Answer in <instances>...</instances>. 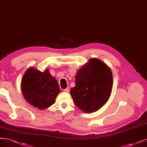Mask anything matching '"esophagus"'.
<instances>
[{"label":"esophagus","instance_id":"34e87169","mask_svg":"<svg viewBox=\"0 0 147 147\" xmlns=\"http://www.w3.org/2000/svg\"><path fill=\"white\" fill-rule=\"evenodd\" d=\"M63 91H64L65 92H67V93H69V88L68 87V88H67L64 89Z\"/></svg>","mask_w":147,"mask_h":147}]
</instances>
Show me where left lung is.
<instances>
[{
	"mask_svg": "<svg viewBox=\"0 0 147 147\" xmlns=\"http://www.w3.org/2000/svg\"><path fill=\"white\" fill-rule=\"evenodd\" d=\"M112 88L110 68L100 60L93 58L79 69L75 77V86L71 88L70 94L76 105L90 113L105 104Z\"/></svg>",
	"mask_w": 147,
	"mask_h": 147,
	"instance_id": "1",
	"label": "left lung"
}]
</instances>
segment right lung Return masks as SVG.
I'll return each mask as SVG.
<instances>
[{"label": "right lung", "instance_id": "1", "mask_svg": "<svg viewBox=\"0 0 147 147\" xmlns=\"http://www.w3.org/2000/svg\"><path fill=\"white\" fill-rule=\"evenodd\" d=\"M21 90L26 101L40 110H45L54 104L61 91L57 80L48 69L41 72L33 68L25 73L21 82Z\"/></svg>", "mask_w": 147, "mask_h": 147}]
</instances>
